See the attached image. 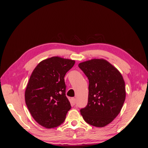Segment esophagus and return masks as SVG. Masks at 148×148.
<instances>
[{"label": "esophagus", "mask_w": 148, "mask_h": 148, "mask_svg": "<svg viewBox=\"0 0 148 148\" xmlns=\"http://www.w3.org/2000/svg\"><path fill=\"white\" fill-rule=\"evenodd\" d=\"M71 104H73V105L75 104V103H76V99H75V98H74V97L71 98Z\"/></svg>", "instance_id": "34e87169"}]
</instances>
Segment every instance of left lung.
<instances>
[{
    "instance_id": "1",
    "label": "left lung",
    "mask_w": 148,
    "mask_h": 148,
    "mask_svg": "<svg viewBox=\"0 0 148 148\" xmlns=\"http://www.w3.org/2000/svg\"><path fill=\"white\" fill-rule=\"evenodd\" d=\"M78 66L89 80L88 104L80 113L88 124L105 127L122 108L126 96L123 78L117 69L104 59H92Z\"/></svg>"
}]
</instances>
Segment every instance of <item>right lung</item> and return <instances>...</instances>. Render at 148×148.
<instances>
[{
  "instance_id": "1",
  "label": "right lung",
  "mask_w": 148,
  "mask_h": 148,
  "mask_svg": "<svg viewBox=\"0 0 148 148\" xmlns=\"http://www.w3.org/2000/svg\"><path fill=\"white\" fill-rule=\"evenodd\" d=\"M75 60L59 57L44 60L36 66L26 88L25 102L33 119L46 128L64 122L70 103L65 95L64 77Z\"/></svg>"
}]
</instances>
